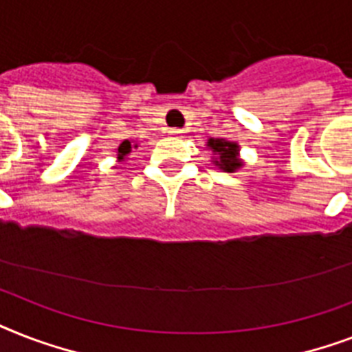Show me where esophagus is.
<instances>
[{
    "mask_svg": "<svg viewBox=\"0 0 352 352\" xmlns=\"http://www.w3.org/2000/svg\"><path fill=\"white\" fill-rule=\"evenodd\" d=\"M170 133L171 135H177V137H179V135H182V129H170Z\"/></svg>",
    "mask_w": 352,
    "mask_h": 352,
    "instance_id": "obj_1",
    "label": "esophagus"
}]
</instances>
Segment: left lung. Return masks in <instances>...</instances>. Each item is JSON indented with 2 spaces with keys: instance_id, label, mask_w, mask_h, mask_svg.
Instances as JSON below:
<instances>
[{
  "instance_id": "1",
  "label": "left lung",
  "mask_w": 352,
  "mask_h": 352,
  "mask_svg": "<svg viewBox=\"0 0 352 352\" xmlns=\"http://www.w3.org/2000/svg\"><path fill=\"white\" fill-rule=\"evenodd\" d=\"M206 148L212 151V164L217 166L219 170L226 173H235V171L243 168V159H239V144L234 140H226L223 137L208 138Z\"/></svg>"
}]
</instances>
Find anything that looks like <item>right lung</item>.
Segmentation results:
<instances>
[{"label":"right lung","instance_id":"1","mask_svg":"<svg viewBox=\"0 0 352 352\" xmlns=\"http://www.w3.org/2000/svg\"><path fill=\"white\" fill-rule=\"evenodd\" d=\"M138 144L131 142V140H124L117 146V160L118 162H124L127 159V155H131L133 149H137Z\"/></svg>","mask_w":352,"mask_h":352}]
</instances>
